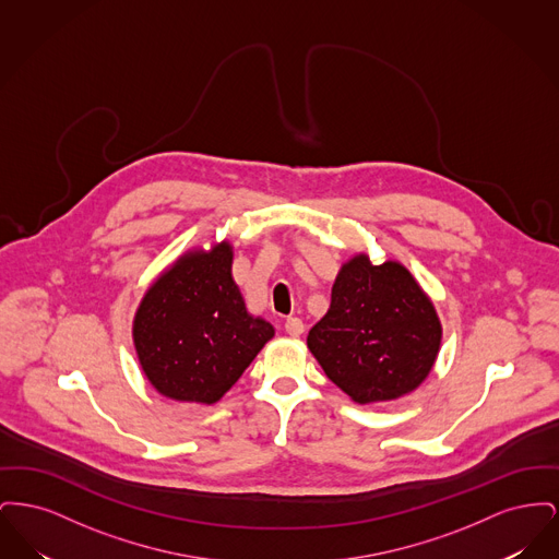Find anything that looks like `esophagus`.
Instances as JSON below:
<instances>
[{
    "instance_id": "obj_1",
    "label": "esophagus",
    "mask_w": 559,
    "mask_h": 559,
    "mask_svg": "<svg viewBox=\"0 0 559 559\" xmlns=\"http://www.w3.org/2000/svg\"><path fill=\"white\" fill-rule=\"evenodd\" d=\"M285 331L292 335V337H299L304 333V322L297 317L285 320Z\"/></svg>"
}]
</instances>
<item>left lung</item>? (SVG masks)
Segmentation results:
<instances>
[{
  "instance_id": "obj_1",
  "label": "left lung",
  "mask_w": 559,
  "mask_h": 559,
  "mask_svg": "<svg viewBox=\"0 0 559 559\" xmlns=\"http://www.w3.org/2000/svg\"><path fill=\"white\" fill-rule=\"evenodd\" d=\"M442 324L408 267L374 266L367 253L342 264L326 314L310 329L308 347L322 371L358 404L399 400L433 369Z\"/></svg>"
}]
</instances>
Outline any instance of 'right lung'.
<instances>
[{
  "instance_id": "1",
  "label": "right lung",
  "mask_w": 559,
  "mask_h": 559,
  "mask_svg": "<svg viewBox=\"0 0 559 559\" xmlns=\"http://www.w3.org/2000/svg\"><path fill=\"white\" fill-rule=\"evenodd\" d=\"M233 258L228 240L188 249L144 293L133 347L160 396L215 404L274 337L267 320L247 312Z\"/></svg>"
}]
</instances>
